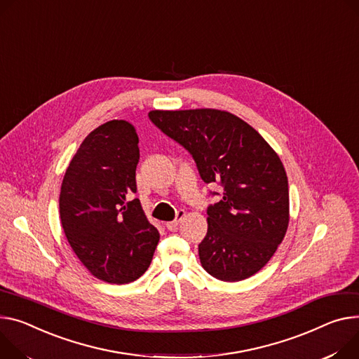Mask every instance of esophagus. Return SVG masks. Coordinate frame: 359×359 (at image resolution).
I'll list each match as a JSON object with an SVG mask.
<instances>
[{
  "instance_id": "obj_1",
  "label": "esophagus",
  "mask_w": 359,
  "mask_h": 359,
  "mask_svg": "<svg viewBox=\"0 0 359 359\" xmlns=\"http://www.w3.org/2000/svg\"><path fill=\"white\" fill-rule=\"evenodd\" d=\"M184 215H186V213H184V210H179V212H177L176 219H175V220H172V222H168V223H166V227H168V229H169V231H175L176 227L179 226V223L182 222V219L184 217Z\"/></svg>"
}]
</instances>
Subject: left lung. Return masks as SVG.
<instances>
[{
	"label": "left lung",
	"instance_id": "obj_1",
	"mask_svg": "<svg viewBox=\"0 0 359 359\" xmlns=\"http://www.w3.org/2000/svg\"><path fill=\"white\" fill-rule=\"evenodd\" d=\"M149 117L193 156L203 182L223 186V198L208 208L199 245L203 269L224 282L259 272L289 224L287 177L276 151L224 110H151Z\"/></svg>",
	"mask_w": 359,
	"mask_h": 359
}]
</instances>
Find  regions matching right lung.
Masks as SVG:
<instances>
[{"mask_svg":"<svg viewBox=\"0 0 359 359\" xmlns=\"http://www.w3.org/2000/svg\"><path fill=\"white\" fill-rule=\"evenodd\" d=\"M139 158L135 126L110 120L83 140L61 183L62 231L87 271L109 283L139 279L160 239L133 199Z\"/></svg>","mask_w":359,"mask_h":359,"instance_id":"1","label":"right lung"}]
</instances>
